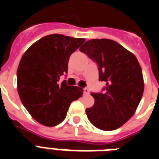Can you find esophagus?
I'll use <instances>...</instances> for the list:
<instances>
[{
	"mask_svg": "<svg viewBox=\"0 0 159 159\" xmlns=\"http://www.w3.org/2000/svg\"><path fill=\"white\" fill-rule=\"evenodd\" d=\"M84 94H89V89H88V88H87V87H85V88H84Z\"/></svg>",
	"mask_w": 159,
	"mask_h": 159,
	"instance_id": "34e87169",
	"label": "esophagus"
}]
</instances>
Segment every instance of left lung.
<instances>
[{
  "instance_id": "1",
  "label": "left lung",
  "mask_w": 159,
  "mask_h": 159,
  "mask_svg": "<svg viewBox=\"0 0 159 159\" xmlns=\"http://www.w3.org/2000/svg\"><path fill=\"white\" fill-rule=\"evenodd\" d=\"M80 50L96 62L103 92L91 93L94 106L86 109L87 118L104 131L121 127L133 116L144 89L142 69L133 53L110 39H91Z\"/></svg>"
}]
</instances>
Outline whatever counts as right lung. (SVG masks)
Returning <instances> with one entry per match:
<instances>
[{"instance_id": "obj_1", "label": "right lung", "mask_w": 159, "mask_h": 159, "mask_svg": "<svg viewBox=\"0 0 159 159\" xmlns=\"http://www.w3.org/2000/svg\"><path fill=\"white\" fill-rule=\"evenodd\" d=\"M84 42V39L49 34L30 46L22 57L17 69L19 96L42 125L53 127L61 123L72 102L82 96V88L59 80L68 72L71 54Z\"/></svg>"}]
</instances>
